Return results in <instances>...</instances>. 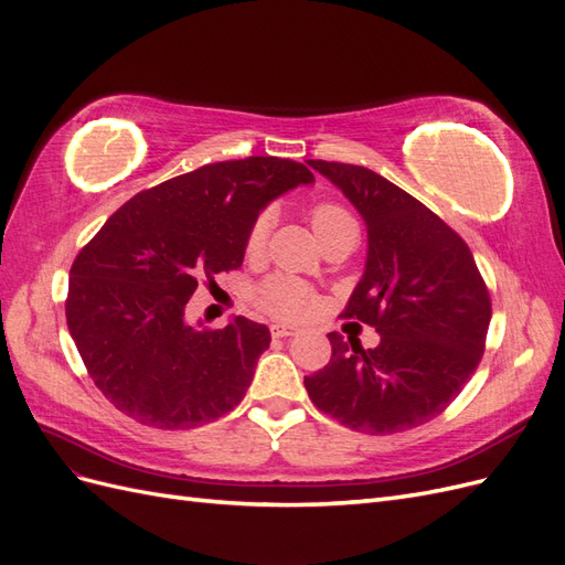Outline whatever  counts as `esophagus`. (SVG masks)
<instances>
[{
  "label": "esophagus",
  "instance_id": "esophagus-1",
  "mask_svg": "<svg viewBox=\"0 0 565 565\" xmlns=\"http://www.w3.org/2000/svg\"><path fill=\"white\" fill-rule=\"evenodd\" d=\"M270 334L273 339H282V337H297L301 334V330L295 328V324H270Z\"/></svg>",
  "mask_w": 565,
  "mask_h": 565
}]
</instances>
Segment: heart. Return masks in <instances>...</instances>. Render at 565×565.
I'll list each match as a JSON object with an SVG mask.
<instances>
[{
  "instance_id": "obj_1",
  "label": "heart",
  "mask_w": 565,
  "mask_h": 565,
  "mask_svg": "<svg viewBox=\"0 0 565 565\" xmlns=\"http://www.w3.org/2000/svg\"><path fill=\"white\" fill-rule=\"evenodd\" d=\"M311 224L322 241V237H328L330 233L351 226L353 218L337 202H318L311 207ZM268 228H270V212L266 210L252 221L247 243H245L247 254H259L264 249ZM254 299L262 311L280 320L309 318L320 306L316 289L309 282H303L301 278L287 276V273H276V276L266 278L259 287H256Z\"/></svg>"
}]
</instances>
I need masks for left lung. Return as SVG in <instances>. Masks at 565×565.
<instances>
[{
    "instance_id": "obj_1",
    "label": "left lung",
    "mask_w": 565,
    "mask_h": 565,
    "mask_svg": "<svg viewBox=\"0 0 565 565\" xmlns=\"http://www.w3.org/2000/svg\"><path fill=\"white\" fill-rule=\"evenodd\" d=\"M367 224L365 276L341 318L380 344L330 332L332 358L303 377L313 405L353 431L386 436L438 417L486 351L492 303L469 245L426 204L367 167L306 160Z\"/></svg>"
}]
</instances>
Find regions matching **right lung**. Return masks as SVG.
I'll list each match as a JSON object with an SVG mask.
<instances>
[{"label":"right lung","instance_id":"add662e5","mask_svg":"<svg viewBox=\"0 0 565 565\" xmlns=\"http://www.w3.org/2000/svg\"><path fill=\"white\" fill-rule=\"evenodd\" d=\"M311 169L287 158L204 164L136 193L71 266L65 320L98 391L152 429H195L245 398L266 324L185 322L200 282L243 266L252 221Z\"/></svg>","mask_w":565,"mask_h":565}]
</instances>
